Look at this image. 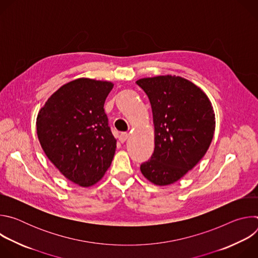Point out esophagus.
Listing matches in <instances>:
<instances>
[{"label":"esophagus","mask_w":258,"mask_h":258,"mask_svg":"<svg viewBox=\"0 0 258 258\" xmlns=\"http://www.w3.org/2000/svg\"><path fill=\"white\" fill-rule=\"evenodd\" d=\"M128 134H125V133H123V134H121L120 136H119V138H118V140H119V142L120 143H124V142H126V140L128 139Z\"/></svg>","instance_id":"obj_1"}]
</instances>
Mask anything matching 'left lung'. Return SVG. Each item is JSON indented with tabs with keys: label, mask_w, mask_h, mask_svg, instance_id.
<instances>
[{
	"label": "left lung",
	"mask_w": 258,
	"mask_h": 258,
	"mask_svg": "<svg viewBox=\"0 0 258 258\" xmlns=\"http://www.w3.org/2000/svg\"><path fill=\"white\" fill-rule=\"evenodd\" d=\"M148 96L154 123V153L141 165L156 186H168L186 175L206 154L215 131V114L207 95L175 76L138 80Z\"/></svg>",
	"instance_id": "1"
}]
</instances>
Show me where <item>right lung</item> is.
Listing matches in <instances>:
<instances>
[{
	"mask_svg": "<svg viewBox=\"0 0 258 258\" xmlns=\"http://www.w3.org/2000/svg\"><path fill=\"white\" fill-rule=\"evenodd\" d=\"M107 81L81 78L61 86L40 109L36 134L55 167L80 187L97 183L111 165L116 139L108 126Z\"/></svg>",
	"mask_w": 258,
	"mask_h": 258,
	"instance_id": "add662e5",
	"label": "right lung"
}]
</instances>
